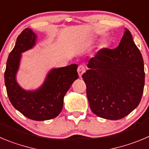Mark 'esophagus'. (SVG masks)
I'll return each mask as SVG.
<instances>
[{
    "label": "esophagus",
    "instance_id": "esophagus-1",
    "mask_svg": "<svg viewBox=\"0 0 149 149\" xmlns=\"http://www.w3.org/2000/svg\"><path fill=\"white\" fill-rule=\"evenodd\" d=\"M84 72H85V66L83 65H79L78 68H77V73L79 74V77H81Z\"/></svg>",
    "mask_w": 149,
    "mask_h": 149
}]
</instances>
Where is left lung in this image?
I'll return each mask as SVG.
<instances>
[{
	"label": "left lung",
	"instance_id": "1",
	"mask_svg": "<svg viewBox=\"0 0 149 149\" xmlns=\"http://www.w3.org/2000/svg\"><path fill=\"white\" fill-rule=\"evenodd\" d=\"M82 77L92 112L117 120L136 109L143 96L145 72L140 50L125 28L114 49H100L87 65Z\"/></svg>",
	"mask_w": 149,
	"mask_h": 149
}]
</instances>
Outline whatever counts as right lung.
Instances as JSON below:
<instances>
[{
    "label": "right lung",
    "instance_id": "right-lung-1",
    "mask_svg": "<svg viewBox=\"0 0 149 149\" xmlns=\"http://www.w3.org/2000/svg\"><path fill=\"white\" fill-rule=\"evenodd\" d=\"M38 37L32 29L26 28L20 34L15 46L8 57L4 80L6 91L12 106L29 119L47 120L59 115L63 98L73 82L78 78L77 64L54 68L48 72L43 84L35 90H26L16 79L22 53L36 45Z\"/></svg>",
    "mask_w": 149,
    "mask_h": 149
}]
</instances>
